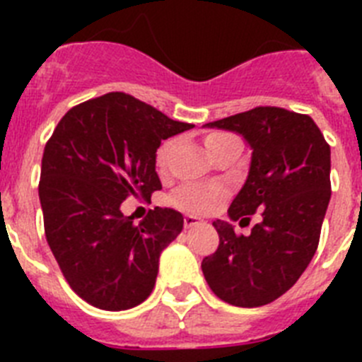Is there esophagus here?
<instances>
[{"mask_svg":"<svg viewBox=\"0 0 362 362\" xmlns=\"http://www.w3.org/2000/svg\"><path fill=\"white\" fill-rule=\"evenodd\" d=\"M203 221L199 217H194V216H185V228H192V226H197L201 225Z\"/></svg>","mask_w":362,"mask_h":362,"instance_id":"34e87169","label":"esophagus"}]
</instances>
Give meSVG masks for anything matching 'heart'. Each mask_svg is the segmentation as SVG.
<instances>
[{"label":"heart","mask_w":362,"mask_h":362,"mask_svg":"<svg viewBox=\"0 0 362 362\" xmlns=\"http://www.w3.org/2000/svg\"><path fill=\"white\" fill-rule=\"evenodd\" d=\"M235 139L230 134L223 132H212L204 137V146L209 150V153L216 148L221 143ZM172 150V141H165L158 148L156 153V166L159 170H165L166 161H168V153ZM226 199V190L219 185H201V183H188L183 185L172 196V203L177 209L185 210L188 214H210L221 206V203Z\"/></svg>","instance_id":"heart-1"}]
</instances>
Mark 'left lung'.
I'll use <instances>...</instances> for the list:
<instances>
[{"label": "left lung", "instance_id": "1", "mask_svg": "<svg viewBox=\"0 0 362 362\" xmlns=\"http://www.w3.org/2000/svg\"><path fill=\"white\" fill-rule=\"evenodd\" d=\"M245 137L252 161L228 217L248 221L261 212L250 235L214 221L219 246L203 259L204 279L228 305L255 308L290 290L317 250L330 203V145L305 114L257 107L206 123Z\"/></svg>", "mask_w": 362, "mask_h": 362}]
</instances>
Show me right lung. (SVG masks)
Segmentation results:
<instances>
[{"mask_svg": "<svg viewBox=\"0 0 362 362\" xmlns=\"http://www.w3.org/2000/svg\"><path fill=\"white\" fill-rule=\"evenodd\" d=\"M190 129L123 92L88 99L57 123L41 159L45 235L88 305L119 312L152 293L159 255L181 233L183 216L156 206L136 226L121 203L161 190L156 152Z\"/></svg>", "mask_w": 362, "mask_h": 362, "instance_id": "right-lung-1", "label": "right lung"}]
</instances>
